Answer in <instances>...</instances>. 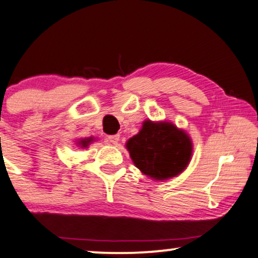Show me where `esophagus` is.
<instances>
[{
    "label": "esophagus",
    "mask_w": 258,
    "mask_h": 258,
    "mask_svg": "<svg viewBox=\"0 0 258 258\" xmlns=\"http://www.w3.org/2000/svg\"><path fill=\"white\" fill-rule=\"evenodd\" d=\"M119 135H114V136H108L107 138H106V142L109 143V144H116L119 142Z\"/></svg>",
    "instance_id": "1"
}]
</instances>
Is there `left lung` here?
Here are the masks:
<instances>
[{
  "mask_svg": "<svg viewBox=\"0 0 258 258\" xmlns=\"http://www.w3.org/2000/svg\"><path fill=\"white\" fill-rule=\"evenodd\" d=\"M138 169L153 179L164 180L183 172L192 154L191 139L170 122L146 120L138 135L126 144Z\"/></svg>",
  "mask_w": 258,
  "mask_h": 258,
  "instance_id": "8db88e82",
  "label": "left lung"
}]
</instances>
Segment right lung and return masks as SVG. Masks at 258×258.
<instances>
[{"instance_id": "1", "label": "right lung", "mask_w": 258, "mask_h": 258, "mask_svg": "<svg viewBox=\"0 0 258 258\" xmlns=\"http://www.w3.org/2000/svg\"><path fill=\"white\" fill-rule=\"evenodd\" d=\"M92 140H93V138H88V139H82V140H80V145L82 146V147H87L88 146V144L92 142Z\"/></svg>"}]
</instances>
